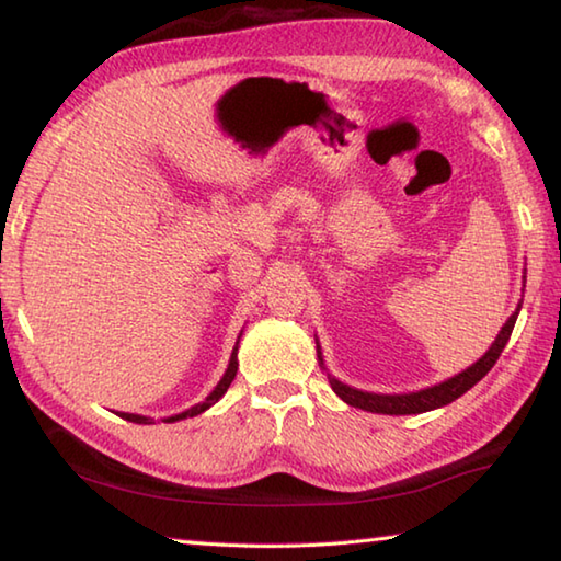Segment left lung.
<instances>
[{"mask_svg": "<svg viewBox=\"0 0 561 561\" xmlns=\"http://www.w3.org/2000/svg\"><path fill=\"white\" fill-rule=\"evenodd\" d=\"M517 314H519V309L507 319V324L502 327V331L495 339V344L490 346L488 354L482 356L478 364L465 368L462 374L448 378V381H443L433 388H425V391L403 393V396H378V393L356 391V388L344 386L341 381H336V378H329V383H331V388H334V393L341 398V401L354 405V408H360V411H371V413L411 415V413H425V411H433V408L448 405L455 401V398H460L465 391H470V388L478 383L492 366L497 364L502 348H505V344L512 336V329H515Z\"/></svg>", "mask_w": 561, "mask_h": 561, "instance_id": "8db88e82", "label": "left lung"}]
</instances>
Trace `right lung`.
I'll return each instance as SVG.
<instances>
[{
  "instance_id": "add662e5",
  "label": "right lung",
  "mask_w": 561,
  "mask_h": 561,
  "mask_svg": "<svg viewBox=\"0 0 561 561\" xmlns=\"http://www.w3.org/2000/svg\"><path fill=\"white\" fill-rule=\"evenodd\" d=\"M234 374H237V346H234V351H232V358H230V366H227V371H225V376H222V381L217 383V388L215 391L205 398L203 403H197V405H193L190 408V411H185V413H180V415H170L168 417V423H173V421H183V417H193V415H201L203 411H207V408H210L213 403H217L220 401V398L225 396V391L227 388H230V383H232V378H234ZM121 417H126V421H130V423H153L150 421V417H146V415H133V413H118Z\"/></svg>"
}]
</instances>
